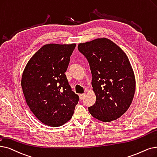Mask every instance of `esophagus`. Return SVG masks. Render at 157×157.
<instances>
[{"instance_id": "obj_1", "label": "esophagus", "mask_w": 157, "mask_h": 157, "mask_svg": "<svg viewBox=\"0 0 157 157\" xmlns=\"http://www.w3.org/2000/svg\"><path fill=\"white\" fill-rule=\"evenodd\" d=\"M79 99H80V100H83V99H84V98H85V94H79Z\"/></svg>"}]
</instances>
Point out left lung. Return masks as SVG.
I'll list each match as a JSON object with an SVG mask.
<instances>
[{
	"instance_id": "1",
	"label": "left lung",
	"mask_w": 157,
	"mask_h": 157,
	"mask_svg": "<svg viewBox=\"0 0 157 157\" xmlns=\"http://www.w3.org/2000/svg\"><path fill=\"white\" fill-rule=\"evenodd\" d=\"M78 50L89 63L96 96L88 111L103 122L118 119L128 110L135 91V75L126 54L105 38L79 44Z\"/></svg>"
}]
</instances>
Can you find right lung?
I'll return each instance as SVG.
<instances>
[{"label":"right lung","mask_w":157,"mask_h":157,"mask_svg":"<svg viewBox=\"0 0 157 157\" xmlns=\"http://www.w3.org/2000/svg\"><path fill=\"white\" fill-rule=\"evenodd\" d=\"M76 44L44 45L24 71L21 85L30 110L45 125L57 127L69 121L78 103L65 72Z\"/></svg>","instance_id":"right-lung-1"}]
</instances>
